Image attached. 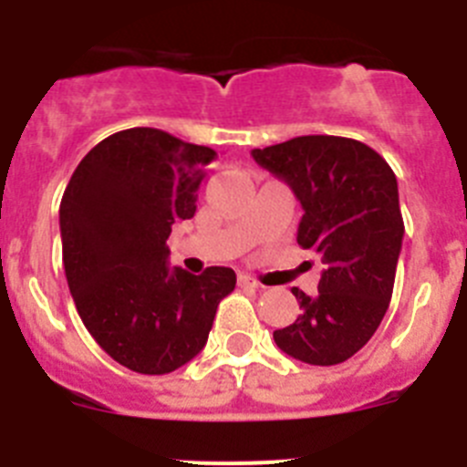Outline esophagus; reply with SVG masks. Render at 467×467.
<instances>
[{"label":"esophagus","mask_w":467,"mask_h":467,"mask_svg":"<svg viewBox=\"0 0 467 467\" xmlns=\"http://www.w3.org/2000/svg\"><path fill=\"white\" fill-rule=\"evenodd\" d=\"M238 285H241V287H245V290H262V285H259L257 280L250 278V275H245V274L238 275Z\"/></svg>","instance_id":"obj_1"}]
</instances>
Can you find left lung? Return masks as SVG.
<instances>
[{"label":"left lung","instance_id":"1","mask_svg":"<svg viewBox=\"0 0 467 467\" xmlns=\"http://www.w3.org/2000/svg\"><path fill=\"white\" fill-rule=\"evenodd\" d=\"M253 156L290 184L304 208L296 243L325 264L316 295L292 287L301 316L275 329V344L308 365H339L372 339L393 296L404 236L393 168L337 135H301Z\"/></svg>","mask_w":467,"mask_h":467}]
</instances>
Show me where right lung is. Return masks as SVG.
<instances>
[{
    "mask_svg": "<svg viewBox=\"0 0 467 467\" xmlns=\"http://www.w3.org/2000/svg\"><path fill=\"white\" fill-rule=\"evenodd\" d=\"M217 151L159 128L98 142L60 201L63 264L81 320L107 356L138 374H168L203 350L236 274L168 269L172 224L192 220Z\"/></svg>",
    "mask_w": 467,
    "mask_h": 467,
    "instance_id": "obj_1",
    "label": "right lung"
}]
</instances>
